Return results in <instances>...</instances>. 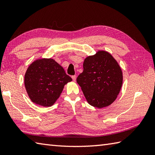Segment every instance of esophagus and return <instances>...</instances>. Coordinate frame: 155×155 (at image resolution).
I'll return each mask as SVG.
<instances>
[{"mask_svg": "<svg viewBox=\"0 0 155 155\" xmlns=\"http://www.w3.org/2000/svg\"><path fill=\"white\" fill-rule=\"evenodd\" d=\"M72 80H73V81H76V79H77V76L76 75H73V76H72Z\"/></svg>", "mask_w": 155, "mask_h": 155, "instance_id": "1", "label": "esophagus"}]
</instances>
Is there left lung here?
Masks as SVG:
<instances>
[{"instance_id": "left-lung-1", "label": "left lung", "mask_w": 155, "mask_h": 155, "mask_svg": "<svg viewBox=\"0 0 155 155\" xmlns=\"http://www.w3.org/2000/svg\"><path fill=\"white\" fill-rule=\"evenodd\" d=\"M123 80V72L113 56L98 51L84 59L83 72L78 76L77 82L88 104L101 108L116 100Z\"/></svg>"}]
</instances>
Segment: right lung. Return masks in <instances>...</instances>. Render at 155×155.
Instances as JSON below:
<instances>
[{
    "label": "right lung",
    "instance_id": "right-lung-1",
    "mask_svg": "<svg viewBox=\"0 0 155 155\" xmlns=\"http://www.w3.org/2000/svg\"><path fill=\"white\" fill-rule=\"evenodd\" d=\"M71 81L64 68L52 58L32 62L25 74V86L30 99L45 107L54 104L64 85Z\"/></svg>",
    "mask_w": 155,
    "mask_h": 155
}]
</instances>
